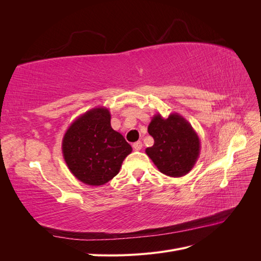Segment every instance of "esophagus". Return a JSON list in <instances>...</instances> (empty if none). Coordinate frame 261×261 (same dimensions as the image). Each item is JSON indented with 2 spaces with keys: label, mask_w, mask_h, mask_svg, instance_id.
Segmentation results:
<instances>
[{
  "label": "esophagus",
  "mask_w": 261,
  "mask_h": 261,
  "mask_svg": "<svg viewBox=\"0 0 261 261\" xmlns=\"http://www.w3.org/2000/svg\"><path fill=\"white\" fill-rule=\"evenodd\" d=\"M133 148L136 150V151H138V150H140L141 148H143V143L141 141H136V143L133 144Z\"/></svg>",
  "instance_id": "esophagus-1"
}]
</instances>
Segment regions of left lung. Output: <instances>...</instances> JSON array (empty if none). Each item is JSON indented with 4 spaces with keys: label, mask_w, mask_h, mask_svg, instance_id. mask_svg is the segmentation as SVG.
Instances as JSON below:
<instances>
[{
    "label": "left lung",
    "mask_w": 261,
    "mask_h": 261,
    "mask_svg": "<svg viewBox=\"0 0 261 261\" xmlns=\"http://www.w3.org/2000/svg\"><path fill=\"white\" fill-rule=\"evenodd\" d=\"M154 144L146 149L147 155L163 174L171 177L186 175L200 154V139L187 120L178 113L168 118L155 114L148 126Z\"/></svg>",
    "instance_id": "1"
}]
</instances>
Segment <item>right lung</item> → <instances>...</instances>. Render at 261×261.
I'll list each match as a JSON object with an SVG mask.
<instances>
[{"instance_id": "right-lung-1", "label": "right lung", "mask_w": 261, "mask_h": 261, "mask_svg": "<svg viewBox=\"0 0 261 261\" xmlns=\"http://www.w3.org/2000/svg\"><path fill=\"white\" fill-rule=\"evenodd\" d=\"M132 150L122 134L111 127V114L105 107L78 116L62 140L63 156L70 173L90 186L105 185L117 175Z\"/></svg>"}]
</instances>
